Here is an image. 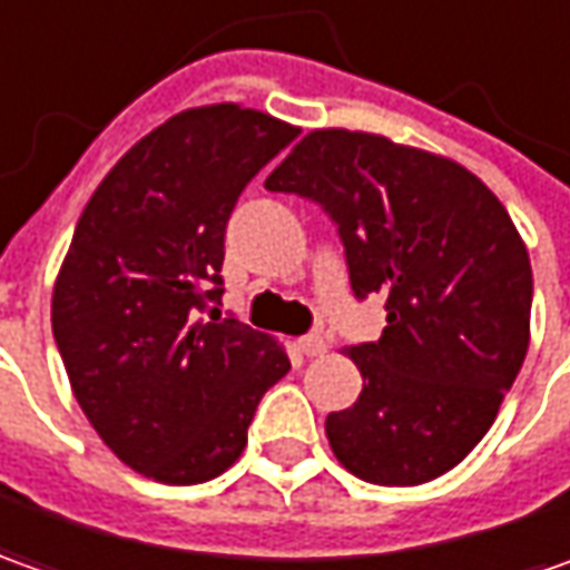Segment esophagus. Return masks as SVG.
<instances>
[{
  "instance_id": "esophagus-1",
  "label": "esophagus",
  "mask_w": 570,
  "mask_h": 570,
  "mask_svg": "<svg viewBox=\"0 0 570 570\" xmlns=\"http://www.w3.org/2000/svg\"><path fill=\"white\" fill-rule=\"evenodd\" d=\"M296 350H299L303 356H322L324 350H327V344H324V337H318V334H305V337L296 341Z\"/></svg>"
}]
</instances>
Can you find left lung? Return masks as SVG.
Here are the masks:
<instances>
[{
  "instance_id": "left-lung-1",
  "label": "left lung",
  "mask_w": 570,
  "mask_h": 570,
  "mask_svg": "<svg viewBox=\"0 0 570 570\" xmlns=\"http://www.w3.org/2000/svg\"><path fill=\"white\" fill-rule=\"evenodd\" d=\"M315 202L356 299H384L379 341L350 346L363 394L327 413L337 461L375 485L448 473L499 416L530 344L533 271L501 202L461 164L382 135L318 128L265 179Z\"/></svg>"
}]
</instances>
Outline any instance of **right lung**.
I'll list each match as a JSON object with an SVG mask.
<instances>
[{
	"label": "right lung",
	"instance_id": "1",
	"mask_svg": "<svg viewBox=\"0 0 570 570\" xmlns=\"http://www.w3.org/2000/svg\"><path fill=\"white\" fill-rule=\"evenodd\" d=\"M299 128L236 104L186 109L109 169L52 289V337L107 448L169 485L243 454L284 346L220 318L224 233L243 188Z\"/></svg>",
	"mask_w": 570,
	"mask_h": 570
}]
</instances>
